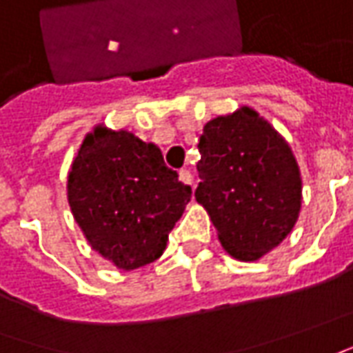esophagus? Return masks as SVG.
Wrapping results in <instances>:
<instances>
[{
	"instance_id": "34e87169",
	"label": "esophagus",
	"mask_w": 353,
	"mask_h": 353,
	"mask_svg": "<svg viewBox=\"0 0 353 353\" xmlns=\"http://www.w3.org/2000/svg\"><path fill=\"white\" fill-rule=\"evenodd\" d=\"M179 179H181L183 183H187V185L193 187V174H191L189 170H181V172H179Z\"/></svg>"
}]
</instances>
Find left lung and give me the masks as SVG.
Instances as JSON below:
<instances>
[{
  "label": "left lung",
  "instance_id": "left-lung-1",
  "mask_svg": "<svg viewBox=\"0 0 353 353\" xmlns=\"http://www.w3.org/2000/svg\"><path fill=\"white\" fill-rule=\"evenodd\" d=\"M195 199L230 257L253 263L278 247L301 210V172L288 141L255 108L212 117L199 139Z\"/></svg>",
  "mask_w": 353,
  "mask_h": 353
}]
</instances>
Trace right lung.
Returning a JSON list of instances; mask_svg holds the SVG:
<instances>
[{
	"instance_id": "add662e5",
	"label": "right lung",
	"mask_w": 353,
	"mask_h": 353,
	"mask_svg": "<svg viewBox=\"0 0 353 353\" xmlns=\"http://www.w3.org/2000/svg\"><path fill=\"white\" fill-rule=\"evenodd\" d=\"M67 201L88 245L119 270H135L164 253L191 187L158 145L98 123L69 168Z\"/></svg>"
}]
</instances>
